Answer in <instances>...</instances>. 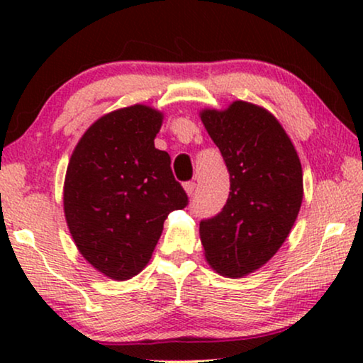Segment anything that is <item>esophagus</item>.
I'll use <instances>...</instances> for the list:
<instances>
[{
	"label": "esophagus",
	"instance_id": "34e87169",
	"mask_svg": "<svg viewBox=\"0 0 363 363\" xmlns=\"http://www.w3.org/2000/svg\"><path fill=\"white\" fill-rule=\"evenodd\" d=\"M183 188H185L186 195H188V196H191V195H193V191L196 190V183H195V182H188V183H185V185H183Z\"/></svg>",
	"mask_w": 363,
	"mask_h": 363
}]
</instances>
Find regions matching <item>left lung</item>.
Returning <instances> with one entry per match:
<instances>
[{
  "label": "left lung",
  "mask_w": 363,
  "mask_h": 363,
  "mask_svg": "<svg viewBox=\"0 0 363 363\" xmlns=\"http://www.w3.org/2000/svg\"><path fill=\"white\" fill-rule=\"evenodd\" d=\"M200 117L230 172L225 208L200 223L203 252L218 274L238 279L264 266L289 236L304 196L301 160L264 107L235 101Z\"/></svg>",
  "instance_id": "obj_1"
}]
</instances>
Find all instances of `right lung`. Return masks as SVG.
<instances>
[{
    "mask_svg": "<svg viewBox=\"0 0 363 363\" xmlns=\"http://www.w3.org/2000/svg\"><path fill=\"white\" fill-rule=\"evenodd\" d=\"M163 113L150 106L117 108L84 132L64 180V216L84 259L113 281L150 261L172 211L188 205L170 155L155 148Z\"/></svg>",
    "mask_w": 363,
    "mask_h": 363,
    "instance_id": "right-lung-1",
    "label": "right lung"
}]
</instances>
